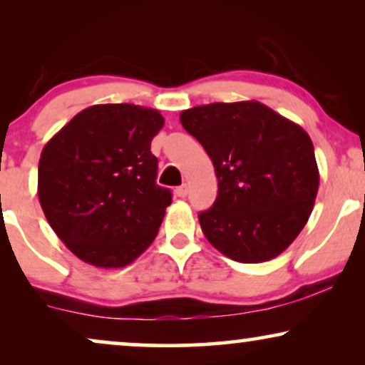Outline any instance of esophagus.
I'll list each match as a JSON object with an SVG mask.
<instances>
[{"label": "esophagus", "instance_id": "obj_1", "mask_svg": "<svg viewBox=\"0 0 365 365\" xmlns=\"http://www.w3.org/2000/svg\"><path fill=\"white\" fill-rule=\"evenodd\" d=\"M176 194H178V197H186L187 196V184H182V186H179L176 189Z\"/></svg>", "mask_w": 365, "mask_h": 365}]
</instances>
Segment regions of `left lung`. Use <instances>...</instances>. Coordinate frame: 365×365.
I'll list each match as a JSON object with an SVG mask.
<instances>
[{
  "mask_svg": "<svg viewBox=\"0 0 365 365\" xmlns=\"http://www.w3.org/2000/svg\"><path fill=\"white\" fill-rule=\"evenodd\" d=\"M179 119L216 171L217 197L199 214L207 241L246 264L286 251L306 226L319 189L309 134L259 101L194 106Z\"/></svg>",
  "mask_w": 365,
  "mask_h": 365,
  "instance_id": "8db88e82",
  "label": "left lung"
}]
</instances>
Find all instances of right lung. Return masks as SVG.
I'll use <instances>...</instances> for the list:
<instances>
[{
	"label": "right lung",
	"mask_w": 365,
	"mask_h": 365,
	"mask_svg": "<svg viewBox=\"0 0 365 365\" xmlns=\"http://www.w3.org/2000/svg\"><path fill=\"white\" fill-rule=\"evenodd\" d=\"M164 126L158 109L94 104L43 148L38 197L56 236L94 267H124L158 236L169 189L156 184L151 141Z\"/></svg>",
	"instance_id": "obj_1"
}]
</instances>
